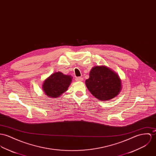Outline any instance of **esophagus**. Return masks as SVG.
I'll return each mask as SVG.
<instances>
[{
	"label": "esophagus",
	"instance_id": "1",
	"mask_svg": "<svg viewBox=\"0 0 156 156\" xmlns=\"http://www.w3.org/2000/svg\"><path fill=\"white\" fill-rule=\"evenodd\" d=\"M76 81L77 82H82L83 81V78L81 77H77L76 78Z\"/></svg>",
	"mask_w": 156,
	"mask_h": 156
}]
</instances>
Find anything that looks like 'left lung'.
Returning <instances> with one entry per match:
<instances>
[{
	"label": "left lung",
	"instance_id": "1",
	"mask_svg": "<svg viewBox=\"0 0 156 156\" xmlns=\"http://www.w3.org/2000/svg\"><path fill=\"white\" fill-rule=\"evenodd\" d=\"M86 85L90 92L99 100H109L120 92L121 80L116 73L105 66H96L89 73Z\"/></svg>",
	"mask_w": 156,
	"mask_h": 156
}]
</instances>
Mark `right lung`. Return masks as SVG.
<instances>
[{
	"instance_id": "add662e5",
	"label": "right lung",
	"mask_w": 156,
	"mask_h": 156,
	"mask_svg": "<svg viewBox=\"0 0 156 156\" xmlns=\"http://www.w3.org/2000/svg\"><path fill=\"white\" fill-rule=\"evenodd\" d=\"M72 77L64 75L61 72L52 74L43 85V89L49 97L57 98L66 92L70 85Z\"/></svg>"
}]
</instances>
